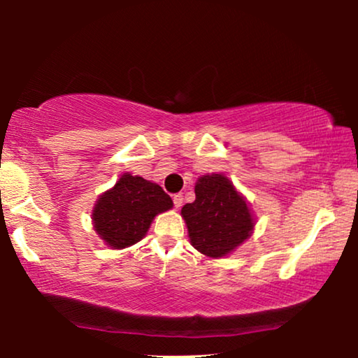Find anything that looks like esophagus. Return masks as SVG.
Returning a JSON list of instances; mask_svg holds the SVG:
<instances>
[{"label":"esophagus","instance_id":"obj_1","mask_svg":"<svg viewBox=\"0 0 358 358\" xmlns=\"http://www.w3.org/2000/svg\"><path fill=\"white\" fill-rule=\"evenodd\" d=\"M182 195H180V194H176L174 195V197H173V202H174V207L176 208H179L180 207V205H182Z\"/></svg>","mask_w":358,"mask_h":358}]
</instances>
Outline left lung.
Here are the masks:
<instances>
[{
  "label": "left lung",
  "mask_w": 358,
  "mask_h": 358,
  "mask_svg": "<svg viewBox=\"0 0 358 358\" xmlns=\"http://www.w3.org/2000/svg\"><path fill=\"white\" fill-rule=\"evenodd\" d=\"M180 215L192 246L205 256H228L252 234L254 217L246 199L224 174H205L195 184V200Z\"/></svg>",
  "instance_id": "obj_1"
}]
</instances>
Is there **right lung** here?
Wrapping results in <instances>:
<instances>
[{"label": "right lung", "instance_id": "add662e5", "mask_svg": "<svg viewBox=\"0 0 358 358\" xmlns=\"http://www.w3.org/2000/svg\"><path fill=\"white\" fill-rule=\"evenodd\" d=\"M169 208L173 200L158 184L125 173L114 187L99 195L92 224L107 246L124 249L141 241L156 215Z\"/></svg>", "mask_w": 358, "mask_h": 358}]
</instances>
